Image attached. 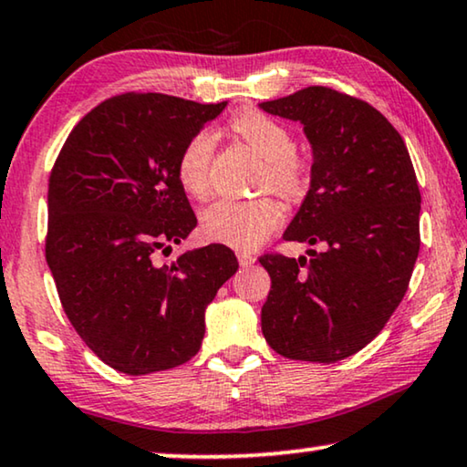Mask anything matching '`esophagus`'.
Masks as SVG:
<instances>
[{"label": "esophagus", "instance_id": "34e87169", "mask_svg": "<svg viewBox=\"0 0 467 467\" xmlns=\"http://www.w3.org/2000/svg\"><path fill=\"white\" fill-rule=\"evenodd\" d=\"M236 257H239V264L243 268L252 266V264L255 262V257L252 254H247V252H239V254H236Z\"/></svg>", "mask_w": 467, "mask_h": 467}]
</instances>
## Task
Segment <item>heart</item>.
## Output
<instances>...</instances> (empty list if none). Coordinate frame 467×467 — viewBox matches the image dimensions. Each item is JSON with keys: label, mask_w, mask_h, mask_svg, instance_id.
<instances>
[{"label": "heart", "mask_w": 467, "mask_h": 467, "mask_svg": "<svg viewBox=\"0 0 467 467\" xmlns=\"http://www.w3.org/2000/svg\"><path fill=\"white\" fill-rule=\"evenodd\" d=\"M231 128L264 159L260 178L264 189H273L289 199L300 197L308 184V163L294 150V136L287 125L260 110H243L233 117ZM212 157L213 136L210 130H199L180 150L176 176L180 186L192 197H205L210 191ZM281 220V205L270 197H222L201 212V231L210 241L252 249L273 234Z\"/></svg>", "instance_id": "1"}]
</instances>
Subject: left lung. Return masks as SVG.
Returning <instances> with one entry per match:
<instances>
[{
	"label": "left lung",
	"instance_id": "1",
	"mask_svg": "<svg viewBox=\"0 0 467 467\" xmlns=\"http://www.w3.org/2000/svg\"><path fill=\"white\" fill-rule=\"evenodd\" d=\"M260 109L300 121L310 191L285 241L310 257L266 254L262 333L285 358L344 360L371 342L407 294L420 254L421 194L399 131L365 100L310 86Z\"/></svg>",
	"mask_w": 467,
	"mask_h": 467
}]
</instances>
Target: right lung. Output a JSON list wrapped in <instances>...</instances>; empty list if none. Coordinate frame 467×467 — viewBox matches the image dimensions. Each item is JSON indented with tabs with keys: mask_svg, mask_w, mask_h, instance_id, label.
Here are the masks:
<instances>
[{
	"mask_svg": "<svg viewBox=\"0 0 467 467\" xmlns=\"http://www.w3.org/2000/svg\"><path fill=\"white\" fill-rule=\"evenodd\" d=\"M224 107L113 96L75 125L52 167L47 266L75 331L121 373L191 360L205 336V308L239 268L220 243L159 262V252L197 226L176 176L180 150Z\"/></svg>",
	"mask_w": 467,
	"mask_h": 467,
	"instance_id": "1",
	"label": "right lung"
}]
</instances>
